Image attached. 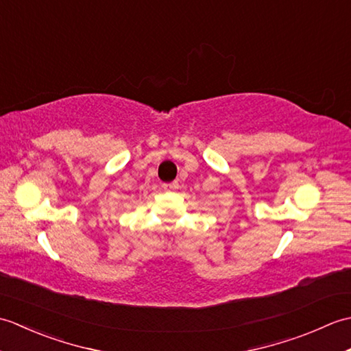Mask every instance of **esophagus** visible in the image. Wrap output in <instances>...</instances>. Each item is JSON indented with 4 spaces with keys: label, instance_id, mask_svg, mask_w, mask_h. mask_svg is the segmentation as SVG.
Wrapping results in <instances>:
<instances>
[{
    "label": "esophagus",
    "instance_id": "obj_1",
    "mask_svg": "<svg viewBox=\"0 0 351 351\" xmlns=\"http://www.w3.org/2000/svg\"><path fill=\"white\" fill-rule=\"evenodd\" d=\"M162 189H164V190H173V189H178V182L173 181V182L162 184Z\"/></svg>",
    "mask_w": 351,
    "mask_h": 351
}]
</instances>
